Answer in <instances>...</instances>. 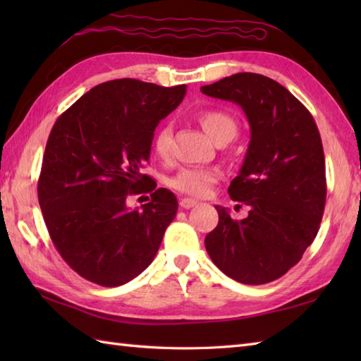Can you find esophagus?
<instances>
[{
    "label": "esophagus",
    "instance_id": "esophagus-1",
    "mask_svg": "<svg viewBox=\"0 0 361 361\" xmlns=\"http://www.w3.org/2000/svg\"><path fill=\"white\" fill-rule=\"evenodd\" d=\"M195 204H197V202L194 200V198H181L180 200V206L183 209H190V208H194Z\"/></svg>",
    "mask_w": 361,
    "mask_h": 361
}]
</instances>
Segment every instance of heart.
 Masks as SVG:
<instances>
[{
    "mask_svg": "<svg viewBox=\"0 0 361 361\" xmlns=\"http://www.w3.org/2000/svg\"><path fill=\"white\" fill-rule=\"evenodd\" d=\"M198 124L202 126L204 133L214 142L221 137L233 140L237 132L235 121L228 113L220 110H204L197 116ZM171 128L161 127L153 136V150L157 157L167 158L171 152ZM220 180V172L211 167H183L175 175L169 178L167 185L181 194L192 197H204L209 194L212 186Z\"/></svg>",
    "mask_w": 361,
    "mask_h": 361,
    "instance_id": "heart-1",
    "label": "heart"
}]
</instances>
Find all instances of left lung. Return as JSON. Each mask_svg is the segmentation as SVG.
<instances>
[{
    "mask_svg": "<svg viewBox=\"0 0 361 361\" xmlns=\"http://www.w3.org/2000/svg\"><path fill=\"white\" fill-rule=\"evenodd\" d=\"M237 104L251 140L228 194L248 206L234 220L216 206L219 225L204 239L212 262L229 278L259 286L286 274L315 240L326 204L323 142L309 110L281 83L237 73L200 88Z\"/></svg>",
    "mask_w": 361,
    "mask_h": 361,
    "instance_id": "1",
    "label": "left lung"
}]
</instances>
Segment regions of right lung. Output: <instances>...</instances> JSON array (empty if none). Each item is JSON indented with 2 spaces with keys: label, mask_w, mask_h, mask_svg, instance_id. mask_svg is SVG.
Segmentation results:
<instances>
[{
  "label": "right lung",
  "mask_w": 361,
  "mask_h": 361,
  "mask_svg": "<svg viewBox=\"0 0 361 361\" xmlns=\"http://www.w3.org/2000/svg\"><path fill=\"white\" fill-rule=\"evenodd\" d=\"M185 94L186 85L109 80L91 88L54 124L38 203L60 256L87 281L122 286L157 256L178 202L169 189L150 188L142 169L157 126ZM144 190L152 200L130 210L126 197Z\"/></svg>",
  "instance_id": "1"
}]
</instances>
